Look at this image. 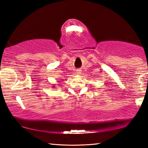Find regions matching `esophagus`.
<instances>
[{
	"label": "esophagus",
	"instance_id": "34e87169",
	"mask_svg": "<svg viewBox=\"0 0 148 148\" xmlns=\"http://www.w3.org/2000/svg\"><path fill=\"white\" fill-rule=\"evenodd\" d=\"M76 71V74H80V73H81V71H80L79 69H77Z\"/></svg>",
	"mask_w": 148,
	"mask_h": 148
}]
</instances>
